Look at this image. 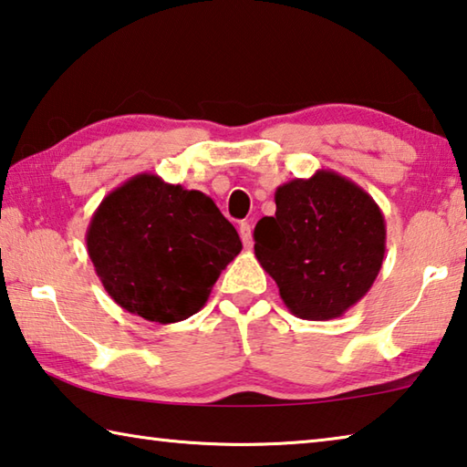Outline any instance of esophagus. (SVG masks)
<instances>
[{
  "label": "esophagus",
  "mask_w": 467,
  "mask_h": 467,
  "mask_svg": "<svg viewBox=\"0 0 467 467\" xmlns=\"http://www.w3.org/2000/svg\"><path fill=\"white\" fill-rule=\"evenodd\" d=\"M239 234H241V241H243L244 247L251 249L253 247V228H251V224L249 223H241Z\"/></svg>",
  "instance_id": "obj_1"
}]
</instances>
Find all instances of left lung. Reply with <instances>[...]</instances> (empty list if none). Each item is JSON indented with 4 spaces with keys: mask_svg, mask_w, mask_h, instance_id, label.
<instances>
[{
    "mask_svg": "<svg viewBox=\"0 0 467 467\" xmlns=\"http://www.w3.org/2000/svg\"><path fill=\"white\" fill-rule=\"evenodd\" d=\"M386 253L379 206L330 169L275 190V216L255 226V257L287 310L304 320L345 315L374 285Z\"/></svg>",
    "mask_w": 467,
    "mask_h": 467,
    "instance_id": "left-lung-1",
    "label": "left lung"
}]
</instances>
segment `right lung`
<instances>
[{"instance_id":"obj_1","label":"right lung","mask_w":467,"mask_h":467,"mask_svg":"<svg viewBox=\"0 0 467 467\" xmlns=\"http://www.w3.org/2000/svg\"><path fill=\"white\" fill-rule=\"evenodd\" d=\"M86 243L109 298L159 325L196 315L243 249L214 200L155 173L109 192L93 212Z\"/></svg>"}]
</instances>
